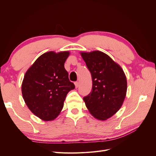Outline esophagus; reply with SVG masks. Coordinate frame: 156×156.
<instances>
[{"label": "esophagus", "instance_id": "obj_1", "mask_svg": "<svg viewBox=\"0 0 156 156\" xmlns=\"http://www.w3.org/2000/svg\"><path fill=\"white\" fill-rule=\"evenodd\" d=\"M75 88H77L79 87V83L77 81L75 82Z\"/></svg>", "mask_w": 156, "mask_h": 156}]
</instances>
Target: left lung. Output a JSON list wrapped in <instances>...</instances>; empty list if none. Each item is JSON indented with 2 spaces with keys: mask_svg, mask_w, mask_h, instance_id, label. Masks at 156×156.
<instances>
[{
  "mask_svg": "<svg viewBox=\"0 0 156 156\" xmlns=\"http://www.w3.org/2000/svg\"><path fill=\"white\" fill-rule=\"evenodd\" d=\"M81 55L92 79V90L83 100L94 118L105 120L123 104L127 92L126 75L119 64L101 51L81 52Z\"/></svg>",
  "mask_w": 156,
  "mask_h": 156,
  "instance_id": "8db88e82",
  "label": "left lung"
}]
</instances>
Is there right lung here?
I'll return each mask as SVG.
<instances>
[{
	"instance_id": "right-lung-1",
	"label": "right lung",
	"mask_w": 156,
	"mask_h": 156,
	"mask_svg": "<svg viewBox=\"0 0 156 156\" xmlns=\"http://www.w3.org/2000/svg\"><path fill=\"white\" fill-rule=\"evenodd\" d=\"M69 55L68 51L45 53L25 75L21 86L23 98L30 111L42 120L55 119L62 109L68 93L75 88L64 68Z\"/></svg>"
}]
</instances>
